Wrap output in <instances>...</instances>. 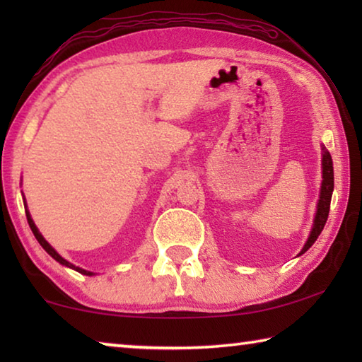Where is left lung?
Returning a JSON list of instances; mask_svg holds the SVG:
<instances>
[{"label":"left lung","mask_w":362,"mask_h":362,"mask_svg":"<svg viewBox=\"0 0 362 362\" xmlns=\"http://www.w3.org/2000/svg\"><path fill=\"white\" fill-rule=\"evenodd\" d=\"M334 192V168H332V158H330V153L326 150V146H322V185H321V194H320V203H317V211L315 217V225L313 230L310 233L308 241L302 249L303 254L313 246L317 236L321 235L324 225L327 222L329 217V209H330V198H332Z\"/></svg>","instance_id":"1"}]
</instances>
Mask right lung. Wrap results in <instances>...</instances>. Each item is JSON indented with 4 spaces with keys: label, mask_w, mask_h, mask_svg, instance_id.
I'll use <instances>...</instances> for the list:
<instances>
[{
    "label": "right lung",
    "mask_w": 362,
    "mask_h": 362,
    "mask_svg": "<svg viewBox=\"0 0 362 362\" xmlns=\"http://www.w3.org/2000/svg\"><path fill=\"white\" fill-rule=\"evenodd\" d=\"M27 212V220H28V225H30V228H32V231H33V235H35V238L36 240H38V243L41 244L42 246V249L46 250V252L52 257V259H56L59 263H62V265H65V267H69V268H73V269H76V272H79V273H83V274H88V276H90V274H94V273H90V272H86V269H83V268H79V267H75V265H71L70 262H66L65 259H62V257H60L56 250H54L51 246H49V243L45 240V238L41 236V233L38 231V228H36V225L33 223V220H32V217H30V214H28V211H25Z\"/></svg>",
    "instance_id": "obj_1"
}]
</instances>
